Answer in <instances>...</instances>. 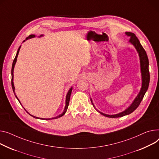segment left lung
<instances>
[{"instance_id": "1", "label": "left lung", "mask_w": 159, "mask_h": 159, "mask_svg": "<svg viewBox=\"0 0 159 159\" xmlns=\"http://www.w3.org/2000/svg\"><path fill=\"white\" fill-rule=\"evenodd\" d=\"M125 34L126 36H128L130 37L129 42L130 43L134 45V47L135 48L137 53H138L139 56V60H140V66H141V78H142V86L141 90L138 94L137 95V97L135 98L133 102L131 103L130 106L126 108L125 111H123L121 112H120L118 114H112V115H109V114H104L98 110L97 109V108L95 107L93 103V100L91 98V102L92 105H93V107L96 109L99 113H100L102 115L106 116V117L108 118H119V117H122V116H126L131 114L132 112H134L137 107H139V105L140 103L141 102L144 94L148 90V88L149 86V83H150V72H149V61L146 52L141 45L139 39H137L136 37L135 34L130 33V32H126Z\"/></svg>"}]
</instances>
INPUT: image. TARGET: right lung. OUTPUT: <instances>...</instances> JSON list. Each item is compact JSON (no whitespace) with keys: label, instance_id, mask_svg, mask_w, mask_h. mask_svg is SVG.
<instances>
[{"label":"right lung","instance_id":"right-lung-1","mask_svg":"<svg viewBox=\"0 0 159 159\" xmlns=\"http://www.w3.org/2000/svg\"><path fill=\"white\" fill-rule=\"evenodd\" d=\"M43 35H40V36H39V37H41V36H43ZM36 36L34 35V34H30V36H29L27 38H26V39H25V40H27V39H30V38H34ZM25 40H24L23 42H24V41H25ZM20 47H21V46H20L19 47V48H18V51H17V52H16V56H15V59L13 60V65H12V69H11V86H12V88H13V93H14V94H15V97H16V98H17V100H18V102H20V103L21 104V103H20V100H19V99L18 98V97H16V94H15V86H14V83H13V71H14V68H15V64H16V60H17V57H18V53H19V51H20ZM72 87L69 89V91H68V92L67 93V94H66V105H65V109H64V111H63V112L62 113V114H59V116H56V117H54V118H38V117H36V116H33V115H31L30 114H29L26 110H25V109L24 108V109L25 110V111L29 114V115H30L32 117H33V118H36V119H40V120H51V119H57V118H60V117H61V116H62L63 115H64L65 113H66V111H67V109H68V105H69V102H70V96H71V91H72ZM22 105V104H21Z\"/></svg>","mask_w":159,"mask_h":159}]
</instances>
